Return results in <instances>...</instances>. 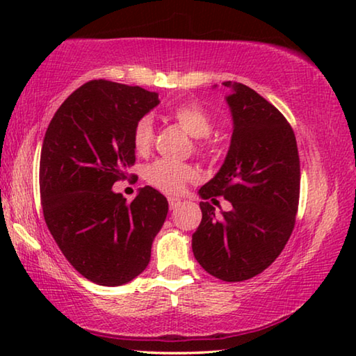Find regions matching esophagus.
Here are the masks:
<instances>
[{"mask_svg":"<svg viewBox=\"0 0 356 356\" xmlns=\"http://www.w3.org/2000/svg\"><path fill=\"white\" fill-rule=\"evenodd\" d=\"M180 202L179 200H170V210H176L177 207H180Z\"/></svg>","mask_w":356,"mask_h":356,"instance_id":"esophagus-1","label":"esophagus"}]
</instances>
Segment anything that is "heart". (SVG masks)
<instances>
[{"instance_id":"1","label":"heart","mask_w":356,"mask_h":356,"mask_svg":"<svg viewBox=\"0 0 356 356\" xmlns=\"http://www.w3.org/2000/svg\"><path fill=\"white\" fill-rule=\"evenodd\" d=\"M170 118L193 138H206L213 127L210 113L200 102L195 100L182 102V104L172 106L170 110ZM131 140H134V147L138 154H147L152 149L155 140L154 119L150 116L138 119ZM195 149L196 152L206 155L210 152L212 146L209 141L197 140L195 143ZM144 176H146L147 184L152 185L154 188L168 193V195H180L185 185L196 179V171L190 165L161 159L149 165Z\"/></svg>"}]
</instances>
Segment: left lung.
Listing matches in <instances>:
<instances>
[{"instance_id": "obj_1", "label": "left lung", "mask_w": 356, "mask_h": 356, "mask_svg": "<svg viewBox=\"0 0 356 356\" xmlns=\"http://www.w3.org/2000/svg\"><path fill=\"white\" fill-rule=\"evenodd\" d=\"M231 89L234 130L216 176L200 190L202 200L222 196L232 204L221 218L204 201L201 225L193 234L196 261L215 278L237 282L262 273L284 250L300 200V159L287 119L251 88Z\"/></svg>"}]
</instances>
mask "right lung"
I'll use <instances>...</instances> for the list:
<instances>
[{
    "instance_id": "1",
    "label": "right lung",
    "mask_w": 356,
    "mask_h": 356,
    "mask_svg": "<svg viewBox=\"0 0 356 356\" xmlns=\"http://www.w3.org/2000/svg\"><path fill=\"white\" fill-rule=\"evenodd\" d=\"M156 105V92L92 80L64 100L45 131L39 185L47 227L95 284L122 286L143 273L166 220V197L152 186L131 202L111 190L131 176L135 124Z\"/></svg>"
}]
</instances>
